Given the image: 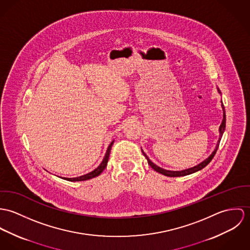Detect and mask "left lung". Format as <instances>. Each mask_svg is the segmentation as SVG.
Masks as SVG:
<instances>
[{
  "label": "left lung",
  "instance_id": "obj_1",
  "mask_svg": "<svg viewBox=\"0 0 250 250\" xmlns=\"http://www.w3.org/2000/svg\"><path fill=\"white\" fill-rule=\"evenodd\" d=\"M218 89V92H219V94H221L222 95V93H221V90L219 89V88H217ZM222 103V111H223V117H222V124H221V125H220V128H219V132H220V138H219V141H218V143H217V146H216V147H215V149H214V151L211 153V155L208 157V158H206L205 160H203L202 162H200L199 164H197V165H195L194 167H189V168H186V169H182V170H169V169H165V168H163V167H158L157 165H155L148 157H147V155L143 151V149H142V151H143V154L145 155V157L146 158V160H147V163L149 164V166L151 167L154 170H156L157 172H159V173H162V174H164V175H166V176H170V177H175V176H184V175H188V174H191V173H194L195 171H198V170H200V169H202L204 167L207 166L210 162H211V160L214 158V156H215V154H216V152H217V150H218V147H219V145H220V142H221V139H222V135H223V132H224V130H225V123H226V116H225V109H224V106H223V104H222V101L221 102Z\"/></svg>",
  "mask_w": 250,
  "mask_h": 250
}]
</instances>
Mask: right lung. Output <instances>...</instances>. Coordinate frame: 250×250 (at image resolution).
<instances>
[{
    "label": "right lung",
    "mask_w": 250,
    "mask_h": 250,
    "mask_svg": "<svg viewBox=\"0 0 250 250\" xmlns=\"http://www.w3.org/2000/svg\"><path fill=\"white\" fill-rule=\"evenodd\" d=\"M113 143H114V140L112 141L111 143H110V145L108 146L107 150H106V152H105V155H104V157L102 163L100 164V166L98 167H96L94 170H92V171H90V172H88V173H86V174H83V175H82V176L72 177V178L63 177V179L68 180V181H84V180H88V179H91V178H94V177L100 175V174L103 172V170L107 166V162H108V158H109V154H110V150H111Z\"/></svg>",
    "instance_id": "1"
}]
</instances>
